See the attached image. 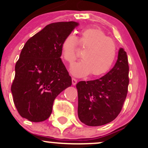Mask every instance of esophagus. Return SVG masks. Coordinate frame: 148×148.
<instances>
[{"instance_id": "esophagus-1", "label": "esophagus", "mask_w": 148, "mask_h": 148, "mask_svg": "<svg viewBox=\"0 0 148 148\" xmlns=\"http://www.w3.org/2000/svg\"><path fill=\"white\" fill-rule=\"evenodd\" d=\"M72 84L74 85V86H75V85L77 84V80H76V79H74V78H72Z\"/></svg>"}]
</instances>
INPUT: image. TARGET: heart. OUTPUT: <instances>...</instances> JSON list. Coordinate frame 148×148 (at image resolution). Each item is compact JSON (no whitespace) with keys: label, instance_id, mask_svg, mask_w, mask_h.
<instances>
[{"label":"heart","instance_id":"1","mask_svg":"<svg viewBox=\"0 0 148 148\" xmlns=\"http://www.w3.org/2000/svg\"><path fill=\"white\" fill-rule=\"evenodd\" d=\"M79 44L86 49L82 54V60L71 67L73 75L83 77L91 73L92 76H99L111 69L116 59L117 46L102 30L93 28L81 30ZM77 45V37L72 34L67 35L62 42L61 54L69 64L76 59Z\"/></svg>","mask_w":148,"mask_h":148}]
</instances>
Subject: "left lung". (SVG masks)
<instances>
[{
  "instance_id": "left-lung-1",
  "label": "left lung",
  "mask_w": 148,
  "mask_h": 148,
  "mask_svg": "<svg viewBox=\"0 0 148 148\" xmlns=\"http://www.w3.org/2000/svg\"><path fill=\"white\" fill-rule=\"evenodd\" d=\"M129 82L128 58L127 53L120 48L116 63L106 75L76 84L79 120L92 127L115 120L123 108Z\"/></svg>"
}]
</instances>
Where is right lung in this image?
<instances>
[{"instance_id":"obj_1","label":"right lung","mask_w":148,"mask_h":148,"mask_svg":"<svg viewBox=\"0 0 148 148\" xmlns=\"http://www.w3.org/2000/svg\"><path fill=\"white\" fill-rule=\"evenodd\" d=\"M78 25L74 21L50 23L25 42L11 86L22 118L45 121L51 114L56 97L71 86L72 78L60 58L61 45Z\"/></svg>"}]
</instances>
